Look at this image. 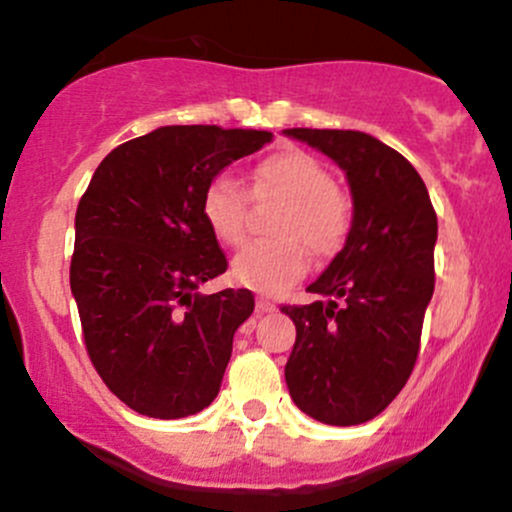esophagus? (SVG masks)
I'll return each instance as SVG.
<instances>
[{"label":"esophagus","mask_w":512,"mask_h":512,"mask_svg":"<svg viewBox=\"0 0 512 512\" xmlns=\"http://www.w3.org/2000/svg\"><path fill=\"white\" fill-rule=\"evenodd\" d=\"M277 309L270 297H257V314H270V311Z\"/></svg>","instance_id":"34e87169"}]
</instances>
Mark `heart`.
Instances as JSON below:
<instances>
[{
	"label": "heart",
	"mask_w": 512,
	"mask_h": 512,
	"mask_svg": "<svg viewBox=\"0 0 512 512\" xmlns=\"http://www.w3.org/2000/svg\"><path fill=\"white\" fill-rule=\"evenodd\" d=\"M257 203L282 201L272 225L274 242H252L233 260V279L257 292H279L306 272V246L311 255L336 252L351 230V201L336 188L333 174L301 149L272 154L252 176ZM250 193L228 174L215 176L203 191V218L223 245L235 247L247 235Z\"/></svg>",
	"instance_id": "heart-1"
}]
</instances>
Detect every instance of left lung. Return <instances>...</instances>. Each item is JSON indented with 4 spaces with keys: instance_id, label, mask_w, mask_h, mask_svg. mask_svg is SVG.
Instances as JSON below:
<instances>
[{
    "instance_id": "left-lung-1",
    "label": "left lung",
    "mask_w": 512,
    "mask_h": 512,
    "mask_svg": "<svg viewBox=\"0 0 512 512\" xmlns=\"http://www.w3.org/2000/svg\"><path fill=\"white\" fill-rule=\"evenodd\" d=\"M346 171L353 225L346 245L306 292L284 304L297 343L284 378L301 412L333 427L378 417L410 380L434 294L437 213L414 166L353 129H284Z\"/></svg>"
}]
</instances>
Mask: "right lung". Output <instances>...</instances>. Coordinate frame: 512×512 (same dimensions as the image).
<instances>
[{
  "label": "right lung",
  "mask_w": 512,
  "mask_h": 512,
  "mask_svg": "<svg viewBox=\"0 0 512 512\" xmlns=\"http://www.w3.org/2000/svg\"><path fill=\"white\" fill-rule=\"evenodd\" d=\"M272 132L171 125L112 149L75 211L71 292L85 351L129 410L201 412L218 395L250 289L198 294L228 270L203 218V191Z\"/></svg>",
  "instance_id": "1"
}]
</instances>
